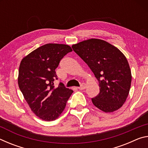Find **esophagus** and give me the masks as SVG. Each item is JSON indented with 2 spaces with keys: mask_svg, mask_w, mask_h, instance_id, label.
Segmentation results:
<instances>
[{
  "mask_svg": "<svg viewBox=\"0 0 148 148\" xmlns=\"http://www.w3.org/2000/svg\"><path fill=\"white\" fill-rule=\"evenodd\" d=\"M77 88H78V89H79V90H83L84 89H86V84H84V83L82 84L81 86H80L79 87H77Z\"/></svg>",
  "mask_w": 148,
  "mask_h": 148,
  "instance_id": "34e87169",
  "label": "esophagus"
}]
</instances>
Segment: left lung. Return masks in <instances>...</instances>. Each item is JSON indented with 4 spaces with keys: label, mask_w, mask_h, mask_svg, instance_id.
<instances>
[{
    "label": "left lung",
    "mask_w": 148,
    "mask_h": 148,
    "mask_svg": "<svg viewBox=\"0 0 148 148\" xmlns=\"http://www.w3.org/2000/svg\"><path fill=\"white\" fill-rule=\"evenodd\" d=\"M72 47L99 81L100 92L91 99L92 104L104 112L120 108L128 97L132 79L129 62L122 52L108 42L95 38Z\"/></svg>",
    "instance_id": "left-lung-1"
}]
</instances>
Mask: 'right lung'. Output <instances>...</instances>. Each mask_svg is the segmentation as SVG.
<instances>
[{
    "instance_id": "obj_1",
    "label": "right lung",
    "mask_w": 148,
    "mask_h": 148,
    "mask_svg": "<svg viewBox=\"0 0 148 148\" xmlns=\"http://www.w3.org/2000/svg\"><path fill=\"white\" fill-rule=\"evenodd\" d=\"M72 51L65 44H47L34 50L21 60L19 69V87L30 108L39 118L54 121L63 112L73 91L60 83L56 69L64 56Z\"/></svg>"
}]
</instances>
